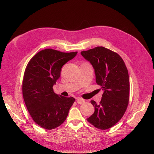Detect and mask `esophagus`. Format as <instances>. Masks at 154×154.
Masks as SVG:
<instances>
[{"label":"esophagus","instance_id":"obj_1","mask_svg":"<svg viewBox=\"0 0 154 154\" xmlns=\"http://www.w3.org/2000/svg\"><path fill=\"white\" fill-rule=\"evenodd\" d=\"M76 101H77V103L80 105L83 104L85 103V100L82 98H80V97H78V98L76 99Z\"/></svg>","mask_w":154,"mask_h":154}]
</instances>
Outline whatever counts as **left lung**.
I'll use <instances>...</instances> for the list:
<instances>
[{"label":"left lung","mask_w":154,"mask_h":154,"mask_svg":"<svg viewBox=\"0 0 154 154\" xmlns=\"http://www.w3.org/2000/svg\"><path fill=\"white\" fill-rule=\"evenodd\" d=\"M81 54L92 64L97 84L104 91L99 104L91 100L95 110L87 120L96 128L109 129L122 119L128 105L127 68L118 53L102 46L83 51Z\"/></svg>","instance_id":"left-lung-1"}]
</instances>
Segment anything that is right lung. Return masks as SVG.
Segmentation results:
<instances>
[{
	"label": "right lung",
	"instance_id": "right-lung-1",
	"mask_svg": "<svg viewBox=\"0 0 154 154\" xmlns=\"http://www.w3.org/2000/svg\"><path fill=\"white\" fill-rule=\"evenodd\" d=\"M77 53L45 49L27 65L22 81L23 97L32 119L43 128L51 130L61 125L75 101L72 97L56 94L53 87L60 76L62 66Z\"/></svg>",
	"mask_w": 154,
	"mask_h": 154
}]
</instances>
